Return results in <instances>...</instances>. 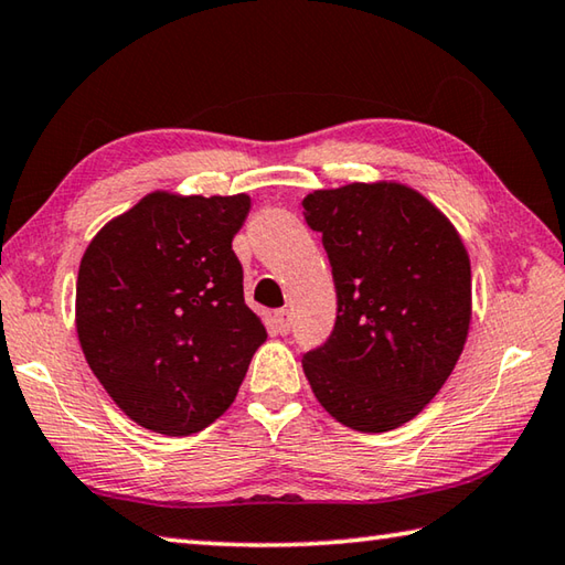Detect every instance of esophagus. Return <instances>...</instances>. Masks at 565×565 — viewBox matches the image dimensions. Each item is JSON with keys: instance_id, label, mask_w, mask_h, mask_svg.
<instances>
[{"instance_id": "esophagus-1", "label": "esophagus", "mask_w": 565, "mask_h": 565, "mask_svg": "<svg viewBox=\"0 0 565 565\" xmlns=\"http://www.w3.org/2000/svg\"><path fill=\"white\" fill-rule=\"evenodd\" d=\"M273 324H275V332L278 334H287L290 332V327H292V317H290V312L287 310H278L273 315Z\"/></svg>"}]
</instances>
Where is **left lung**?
I'll use <instances>...</instances> for the list:
<instances>
[{
	"label": "left lung",
	"mask_w": 565,
	"mask_h": 565,
	"mask_svg": "<svg viewBox=\"0 0 565 565\" xmlns=\"http://www.w3.org/2000/svg\"><path fill=\"white\" fill-rule=\"evenodd\" d=\"M302 214L322 233L337 322L302 356L322 408L359 433L413 420L448 381L472 319V273L450 218L401 182L317 189Z\"/></svg>",
	"instance_id": "8db88e82"
}]
</instances>
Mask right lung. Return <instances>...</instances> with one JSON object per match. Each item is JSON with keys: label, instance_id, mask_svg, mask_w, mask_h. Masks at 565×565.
<instances>
[{"label": "right lung", "instance_id": "1", "mask_svg": "<svg viewBox=\"0 0 565 565\" xmlns=\"http://www.w3.org/2000/svg\"><path fill=\"white\" fill-rule=\"evenodd\" d=\"M250 196L152 191L88 243L76 285L85 361L127 418L191 435L236 398L268 332L231 241Z\"/></svg>", "mask_w": 565, "mask_h": 565}]
</instances>
